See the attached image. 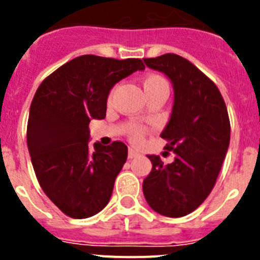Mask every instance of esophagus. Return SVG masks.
I'll return each instance as SVG.
<instances>
[{
    "mask_svg": "<svg viewBox=\"0 0 260 260\" xmlns=\"http://www.w3.org/2000/svg\"><path fill=\"white\" fill-rule=\"evenodd\" d=\"M138 155H139V152H138L137 150H134V148H128V158H134L137 157Z\"/></svg>",
    "mask_w": 260,
    "mask_h": 260,
    "instance_id": "obj_1",
    "label": "esophagus"
}]
</instances>
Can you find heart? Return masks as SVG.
<instances>
[{"mask_svg": "<svg viewBox=\"0 0 260 260\" xmlns=\"http://www.w3.org/2000/svg\"><path fill=\"white\" fill-rule=\"evenodd\" d=\"M157 83H165V82L164 79L158 77V75H148V77L143 80V88L153 86V84ZM130 137H132V139L134 142H139L142 138H143V130H142L141 127H134L132 130V133H130Z\"/></svg>", "mask_w": 260, "mask_h": 260, "instance_id": "obj_1", "label": "heart"}]
</instances>
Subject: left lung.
<instances>
[{"label":"left lung","mask_w":260,"mask_h":260,"mask_svg":"<svg viewBox=\"0 0 260 260\" xmlns=\"http://www.w3.org/2000/svg\"><path fill=\"white\" fill-rule=\"evenodd\" d=\"M143 61L173 86L171 118L160 137L176 155L167 165L160 156H147L152 169L143 194L157 213L181 217L197 210L215 186L231 139L228 110L216 84L183 57L167 53Z\"/></svg>","instance_id":"left-lung-1"}]
</instances>
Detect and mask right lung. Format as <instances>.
I'll return each mask as SVG.
<instances>
[{
	"label": "right lung",
	"instance_id": "right-lung-1",
	"mask_svg": "<svg viewBox=\"0 0 260 260\" xmlns=\"http://www.w3.org/2000/svg\"><path fill=\"white\" fill-rule=\"evenodd\" d=\"M138 70H144L139 58L86 54L45 78L32 99L27 146L34 171L48 198L73 219L96 215L112 197L127 147H89L88 125L105 118L110 89Z\"/></svg>",
	"mask_w": 260,
	"mask_h": 260
}]
</instances>
